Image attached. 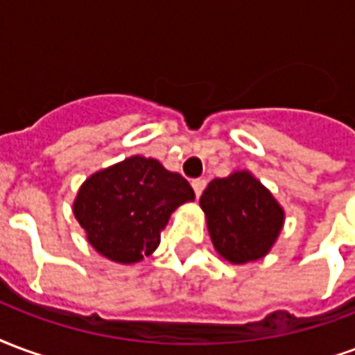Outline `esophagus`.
<instances>
[{
	"label": "esophagus",
	"mask_w": 355,
	"mask_h": 355,
	"mask_svg": "<svg viewBox=\"0 0 355 355\" xmlns=\"http://www.w3.org/2000/svg\"><path fill=\"white\" fill-rule=\"evenodd\" d=\"M191 185H193V189H195V195L200 196L202 195L204 187H206V180H202V178H196V180L191 181Z\"/></svg>",
	"instance_id": "1"
}]
</instances>
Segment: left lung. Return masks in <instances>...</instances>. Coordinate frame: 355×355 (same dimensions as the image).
<instances>
[{
	"instance_id": "left-lung-1",
	"label": "left lung",
	"mask_w": 355,
	"mask_h": 355,
	"mask_svg": "<svg viewBox=\"0 0 355 355\" xmlns=\"http://www.w3.org/2000/svg\"><path fill=\"white\" fill-rule=\"evenodd\" d=\"M200 208L216 252L234 265L265 257L284 227V208L245 170L209 181Z\"/></svg>"
}]
</instances>
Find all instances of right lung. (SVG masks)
Instances as JSON below:
<instances>
[{
    "instance_id": "add662e5",
    "label": "right lung",
    "mask_w": 355,
    "mask_h": 355,
    "mask_svg": "<svg viewBox=\"0 0 355 355\" xmlns=\"http://www.w3.org/2000/svg\"><path fill=\"white\" fill-rule=\"evenodd\" d=\"M191 200L195 191L183 175L136 155L90 175L77 193L73 216L96 252L130 265L159 248L172 211Z\"/></svg>"
}]
</instances>
